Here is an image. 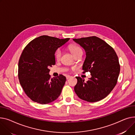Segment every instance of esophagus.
Masks as SVG:
<instances>
[{
  "instance_id": "34e87169",
  "label": "esophagus",
  "mask_w": 135,
  "mask_h": 135,
  "mask_svg": "<svg viewBox=\"0 0 135 135\" xmlns=\"http://www.w3.org/2000/svg\"><path fill=\"white\" fill-rule=\"evenodd\" d=\"M70 77H71V76H70V75H67V76H66V79H68L70 78Z\"/></svg>"
}]
</instances>
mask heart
<instances>
[{
	"label": "heart",
	"mask_w": 135,
	"mask_h": 135,
	"mask_svg": "<svg viewBox=\"0 0 135 135\" xmlns=\"http://www.w3.org/2000/svg\"><path fill=\"white\" fill-rule=\"evenodd\" d=\"M68 49L70 50V51L71 53H72V54L73 55H74L76 53H77L79 51H82L81 48L79 46H77V45H75V44H70V45H69V47H68ZM61 51L60 49H58L56 51L55 54V58L57 60H59L61 57Z\"/></svg>",
	"instance_id": "b5f03b06"
}]
</instances>
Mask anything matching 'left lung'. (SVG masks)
<instances>
[{
	"label": "left lung",
	"mask_w": 135,
	"mask_h": 135,
	"mask_svg": "<svg viewBox=\"0 0 135 135\" xmlns=\"http://www.w3.org/2000/svg\"><path fill=\"white\" fill-rule=\"evenodd\" d=\"M86 51L83 73H91V78L84 82L76 76L74 91L81 99L88 102L100 101L108 95L117 83L120 72L118 57L112 47L96 36L74 38Z\"/></svg>",
	"instance_id": "obj_1"
}]
</instances>
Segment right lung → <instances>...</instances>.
<instances>
[{
	"instance_id": "1",
	"label": "right lung",
	"mask_w": 135,
	"mask_h": 135,
	"mask_svg": "<svg viewBox=\"0 0 135 135\" xmlns=\"http://www.w3.org/2000/svg\"><path fill=\"white\" fill-rule=\"evenodd\" d=\"M69 39L41 36L23 50L18 62V79L24 92L33 102L47 104L61 94L66 78L61 74L51 79L49 68L55 65L56 50Z\"/></svg>"
}]
</instances>
